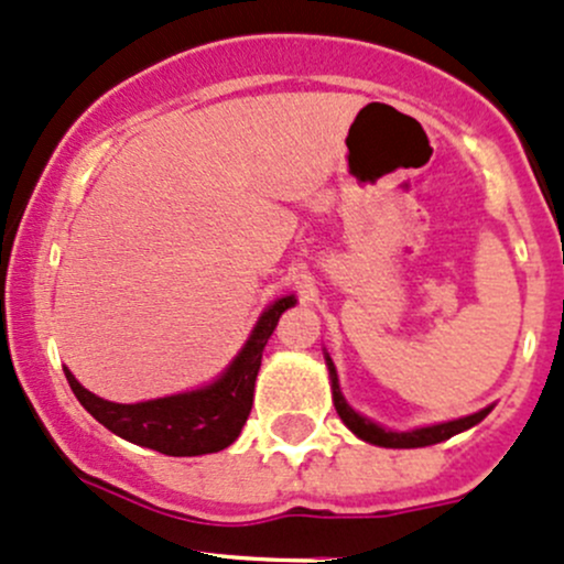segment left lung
Segmentation results:
<instances>
[{"label": "left lung", "instance_id": "left-lung-1", "mask_svg": "<svg viewBox=\"0 0 564 564\" xmlns=\"http://www.w3.org/2000/svg\"><path fill=\"white\" fill-rule=\"evenodd\" d=\"M327 367H329V378H332V400H335V408H337V413H340V419L346 422V426L354 432V435H359L361 441H367V443H376V446H383V448L432 446V443L448 441V437H454L456 432L470 430V426H476L486 416V413H489V408H484V411L473 413V416H465V419H456V422L422 426V430H413V432H389V430H383V426L372 424L370 419L354 413L351 408L346 405V400H343V394H340V387H337L335 365H332L329 357H327Z\"/></svg>", "mask_w": 564, "mask_h": 564}]
</instances>
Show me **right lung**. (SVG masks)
Returning <instances> with one entry per match:
<instances>
[{"mask_svg": "<svg viewBox=\"0 0 564 564\" xmlns=\"http://www.w3.org/2000/svg\"><path fill=\"white\" fill-rule=\"evenodd\" d=\"M294 302H297L294 297H281L275 305L267 307L227 372L210 387L188 391V394L162 397V400L138 402V405H118L83 389L69 370H64V376L80 405L123 441L167 456L221 452L237 441L251 413L253 383L262 365V351L281 313Z\"/></svg>", "mask_w": 564, "mask_h": 564, "instance_id": "right-lung-1", "label": "right lung"}]
</instances>
